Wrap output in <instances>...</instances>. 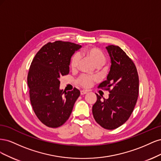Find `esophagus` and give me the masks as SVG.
I'll list each match as a JSON object with an SVG mask.
<instances>
[{"instance_id": "1", "label": "esophagus", "mask_w": 161, "mask_h": 161, "mask_svg": "<svg viewBox=\"0 0 161 161\" xmlns=\"http://www.w3.org/2000/svg\"><path fill=\"white\" fill-rule=\"evenodd\" d=\"M87 92H88V91L82 90V91H80V95H85V94L87 93Z\"/></svg>"}]
</instances>
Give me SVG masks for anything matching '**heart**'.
Masks as SVG:
<instances>
[{
	"instance_id": "1",
	"label": "heart",
	"mask_w": 161,
	"mask_h": 161,
	"mask_svg": "<svg viewBox=\"0 0 161 161\" xmlns=\"http://www.w3.org/2000/svg\"><path fill=\"white\" fill-rule=\"evenodd\" d=\"M82 54L89 57L97 66H101L106 61L105 53L99 48L97 47H91L82 51ZM80 56L78 53H74L70 58V67L72 70H76L79 67L80 63ZM97 80V77L88 75H82L77 79V82L82 86L88 88L90 87L93 82Z\"/></svg>"
}]
</instances>
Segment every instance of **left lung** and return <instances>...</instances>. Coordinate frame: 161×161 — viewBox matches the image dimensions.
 Instances as JSON below:
<instances>
[{
  "instance_id": "left-lung-1",
  "label": "left lung",
  "mask_w": 161,
  "mask_h": 161,
  "mask_svg": "<svg viewBox=\"0 0 161 161\" xmlns=\"http://www.w3.org/2000/svg\"><path fill=\"white\" fill-rule=\"evenodd\" d=\"M111 62L107 80L99 88L109 92V98L97 99L92 105L94 119L101 127L114 130L123 125L130 117L138 100L139 79L134 62L118 46L106 47Z\"/></svg>"
}]
</instances>
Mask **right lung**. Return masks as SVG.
Masks as SVG:
<instances>
[{"instance_id":"add662e5","label":"right lung","mask_w":161,"mask_h":161,"mask_svg":"<svg viewBox=\"0 0 161 161\" xmlns=\"http://www.w3.org/2000/svg\"><path fill=\"white\" fill-rule=\"evenodd\" d=\"M80 47L69 42H48L33 59L27 75L30 101L37 118L47 127L64 124L80 95L76 88L60 90V79L69 74L71 56Z\"/></svg>"}]
</instances>
